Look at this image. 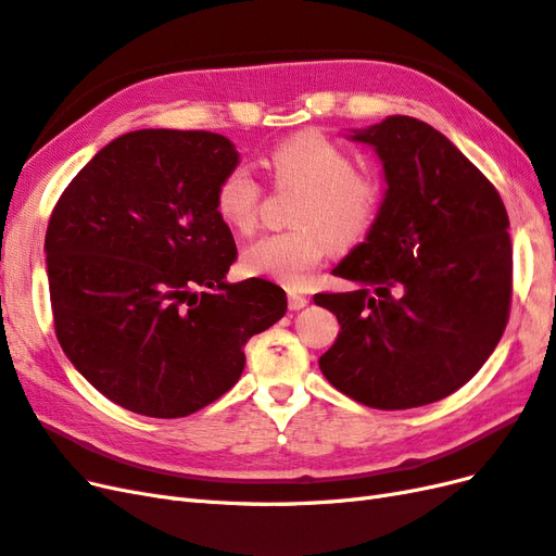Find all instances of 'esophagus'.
<instances>
[{
  "instance_id": "obj_1",
  "label": "esophagus",
  "mask_w": 556,
  "mask_h": 556,
  "mask_svg": "<svg viewBox=\"0 0 556 556\" xmlns=\"http://www.w3.org/2000/svg\"><path fill=\"white\" fill-rule=\"evenodd\" d=\"M304 306H308V299L304 294L290 292V311H301Z\"/></svg>"
}]
</instances>
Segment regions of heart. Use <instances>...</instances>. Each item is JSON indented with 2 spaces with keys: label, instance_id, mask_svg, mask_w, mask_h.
I'll return each instance as SVG.
<instances>
[{
  "label": "heart",
  "instance_id": "1",
  "mask_svg": "<svg viewBox=\"0 0 556 556\" xmlns=\"http://www.w3.org/2000/svg\"><path fill=\"white\" fill-rule=\"evenodd\" d=\"M278 188L299 190L290 223L294 229L268 233L241 252L245 276L299 288L306 274L333 250H350L366 239L382 208V182L355 169L350 153L319 131H301L268 155ZM262 188L245 166H233L215 190V211L239 233L257 225Z\"/></svg>",
  "mask_w": 556,
  "mask_h": 556
}]
</instances>
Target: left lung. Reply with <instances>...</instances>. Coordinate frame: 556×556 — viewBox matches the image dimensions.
I'll return each instance as SVG.
<instances>
[{"mask_svg": "<svg viewBox=\"0 0 556 556\" xmlns=\"http://www.w3.org/2000/svg\"><path fill=\"white\" fill-rule=\"evenodd\" d=\"M350 139L374 146L387 190L366 241L331 271L357 290L313 296L341 325L319 368L364 406H427L473 378L508 325V213L478 166L417 117L390 115Z\"/></svg>", "mask_w": 556, "mask_h": 556, "instance_id": "8db88e82", "label": "left lung"}]
</instances>
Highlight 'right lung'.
<instances>
[{
	"mask_svg": "<svg viewBox=\"0 0 556 556\" xmlns=\"http://www.w3.org/2000/svg\"><path fill=\"white\" fill-rule=\"evenodd\" d=\"M239 164L213 131L139 129L66 185L46 229L55 333L94 390L148 417L229 392L243 345L288 311L276 282H227L237 243L215 190Z\"/></svg>",
	"mask_w": 556,
	"mask_h": 556,
	"instance_id": "obj_1",
	"label": "right lung"
}]
</instances>
